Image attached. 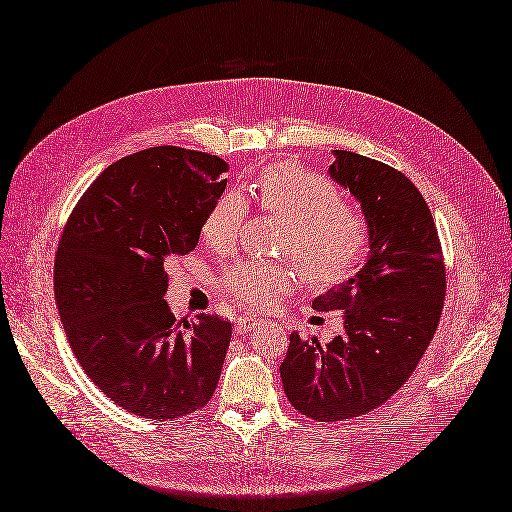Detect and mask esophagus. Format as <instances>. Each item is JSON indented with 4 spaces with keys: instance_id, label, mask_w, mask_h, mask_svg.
Masks as SVG:
<instances>
[{
    "instance_id": "esophagus-1",
    "label": "esophagus",
    "mask_w": 512,
    "mask_h": 512,
    "mask_svg": "<svg viewBox=\"0 0 512 512\" xmlns=\"http://www.w3.org/2000/svg\"><path fill=\"white\" fill-rule=\"evenodd\" d=\"M259 322H261V318H257V316H242V318L238 320V324H235V333L244 335V333H248V331H253Z\"/></svg>"
}]
</instances>
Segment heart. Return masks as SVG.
<instances>
[{"label":"heart","mask_w":512,"mask_h":512,"mask_svg":"<svg viewBox=\"0 0 512 512\" xmlns=\"http://www.w3.org/2000/svg\"><path fill=\"white\" fill-rule=\"evenodd\" d=\"M266 212L287 220L281 253L296 257L311 283H335L359 264L368 246V222L357 207L342 201L335 183L296 162H279L261 170L251 186ZM246 218L238 192L220 194L209 207L201 235L214 251H229ZM298 283V272L283 261H238L222 287L238 303L268 309Z\"/></svg>","instance_id":"b5f03b06"}]
</instances>
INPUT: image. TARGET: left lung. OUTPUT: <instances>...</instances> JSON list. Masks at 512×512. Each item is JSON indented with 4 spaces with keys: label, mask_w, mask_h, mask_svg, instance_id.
Here are the masks:
<instances>
[{
    "label": "left lung",
    "mask_w": 512,
    "mask_h": 512,
    "mask_svg": "<svg viewBox=\"0 0 512 512\" xmlns=\"http://www.w3.org/2000/svg\"><path fill=\"white\" fill-rule=\"evenodd\" d=\"M333 155L329 175L361 203L370 257L313 300V309L344 313V333L326 346L292 333L281 363L287 400L318 422L359 417L389 400L432 342L445 298L439 233L413 181L359 153Z\"/></svg>",
    "instance_id": "left-lung-1"
}]
</instances>
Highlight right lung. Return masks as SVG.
I'll list each match as a JSON object with an SVG mask.
<instances>
[{
  "label": "right lung",
  "instance_id": "add662e5",
  "mask_svg": "<svg viewBox=\"0 0 512 512\" xmlns=\"http://www.w3.org/2000/svg\"><path fill=\"white\" fill-rule=\"evenodd\" d=\"M227 162L153 147L114 162L67 220L54 292L67 339L88 374L125 411L177 419L214 396L231 322L168 309V257L199 244L203 220L227 188Z\"/></svg>",
  "mask_w": 512,
  "mask_h": 512
}]
</instances>
